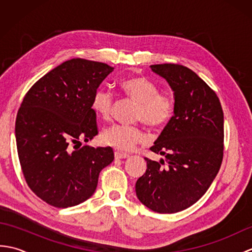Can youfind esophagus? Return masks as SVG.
<instances>
[{"label": "esophagus", "instance_id": "1", "mask_svg": "<svg viewBox=\"0 0 252 252\" xmlns=\"http://www.w3.org/2000/svg\"><path fill=\"white\" fill-rule=\"evenodd\" d=\"M129 157V154L126 153H122V152H115V158L116 159H126Z\"/></svg>", "mask_w": 252, "mask_h": 252}]
</instances>
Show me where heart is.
<instances>
[{
  "mask_svg": "<svg viewBox=\"0 0 252 252\" xmlns=\"http://www.w3.org/2000/svg\"><path fill=\"white\" fill-rule=\"evenodd\" d=\"M121 90L137 103L134 119L143 121L151 127H161L172 119L176 103L172 94L159 92L157 84L143 77L127 78L120 83ZM114 95L109 90L100 88L93 95L92 108L96 115L105 120L110 119ZM146 140L140 126L114 125L103 132L101 141L106 145L123 152L132 151L138 143Z\"/></svg>",
  "mask_w": 252,
  "mask_h": 252,
  "instance_id": "b5f03b06",
  "label": "heart"
}]
</instances>
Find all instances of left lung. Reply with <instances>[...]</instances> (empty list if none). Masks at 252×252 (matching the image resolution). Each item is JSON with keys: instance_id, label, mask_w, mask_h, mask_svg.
<instances>
[{"instance_id": "left-lung-1", "label": "left lung", "mask_w": 252, "mask_h": 252, "mask_svg": "<svg viewBox=\"0 0 252 252\" xmlns=\"http://www.w3.org/2000/svg\"><path fill=\"white\" fill-rule=\"evenodd\" d=\"M151 68L168 81L176 108L151 147L165 160L145 158L146 172L136 181L135 191L151 210L175 213L199 200L220 170L224 116L215 91L189 68L178 63Z\"/></svg>"}]
</instances>
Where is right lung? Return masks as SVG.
<instances>
[{"instance_id":"right-lung-1","label":"right lung","mask_w":252,"mask_h":252,"mask_svg":"<svg viewBox=\"0 0 252 252\" xmlns=\"http://www.w3.org/2000/svg\"><path fill=\"white\" fill-rule=\"evenodd\" d=\"M112 70L72 58L37 80L20 105L15 126L20 167L30 189L53 207L89 199L115 158L111 147H80L97 135L92 98Z\"/></svg>"}]
</instances>
